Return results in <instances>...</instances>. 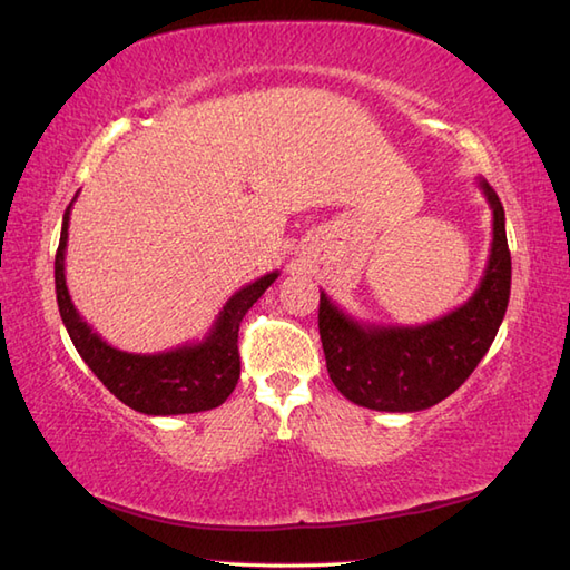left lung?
<instances>
[{
	"instance_id": "1",
	"label": "left lung",
	"mask_w": 570,
	"mask_h": 570,
	"mask_svg": "<svg viewBox=\"0 0 570 570\" xmlns=\"http://www.w3.org/2000/svg\"><path fill=\"white\" fill-rule=\"evenodd\" d=\"M480 190L492 208V245L485 274L463 306L423 325L355 321L321 292L318 331L325 367L350 402L374 411H423L451 396L498 335L512 286L504 208L488 180Z\"/></svg>"
}]
</instances>
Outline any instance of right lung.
<instances>
[{"instance_id": "add662e5", "label": "right lung", "mask_w": 570, "mask_h": 570, "mask_svg": "<svg viewBox=\"0 0 570 570\" xmlns=\"http://www.w3.org/2000/svg\"><path fill=\"white\" fill-rule=\"evenodd\" d=\"M70 208L72 203L66 208L56 252V298L60 318H63L70 341L85 360V365L119 402L139 411V414L178 416L220 406L233 394L239 380V323L266 288L276 282L278 272L264 274L257 282L242 286L235 296H229L203 341L154 355L127 353V350H117L102 341L88 321H82L70 301L66 286Z\"/></svg>"}]
</instances>
